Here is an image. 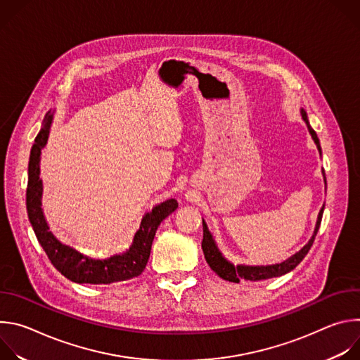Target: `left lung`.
I'll use <instances>...</instances> for the list:
<instances>
[{"mask_svg": "<svg viewBox=\"0 0 360 360\" xmlns=\"http://www.w3.org/2000/svg\"><path fill=\"white\" fill-rule=\"evenodd\" d=\"M302 114V118L303 121L306 122L307 125V129H309L319 152H321V143H319V139H318V135L316 132L314 131V128L311 127L309 121H307V115L306 112L302 110L300 111ZM323 210L325 207H322V210L319 211V215H318V222H316V226H315V232L312 235V238L309 239V242H307L299 252H296L293 256H290V258L282 264H278V265H272V266H233L231 262H228L222 253L219 252L211 232L208 231V226L207 224H205L202 221V225H203V239H202V250H203V255H205V259H207L208 265L211 266V269L222 279L228 281V282H235V283H239L240 281H250V282H256V281H264V279H269V278H276V276H282L288 272H290L292 269H295L300 262L302 259L306 256V253L309 252L311 246L314 245V240H315V236L319 231V226H321V222H322V215H323Z\"/></svg>", "mask_w": 360, "mask_h": 360, "instance_id": "left-lung-1", "label": "left lung"}]
</instances>
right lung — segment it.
I'll return each mask as SVG.
<instances>
[{
	"instance_id": "obj_1",
	"label": "right lung",
	"mask_w": 360,
	"mask_h": 360,
	"mask_svg": "<svg viewBox=\"0 0 360 360\" xmlns=\"http://www.w3.org/2000/svg\"><path fill=\"white\" fill-rule=\"evenodd\" d=\"M49 124L51 114H46L45 125L37 135L35 143L31 149L27 188L28 218L48 259L57 268L58 272L77 283L110 285L139 276L148 264L153 236H155L160 224L178 208L176 200L168 199L157 205L155 208H152L150 212L145 214L141 226L134 236V242L125 253L99 261L86 258V256L81 255L75 249L63 245L49 232L41 210L42 182L39 179V155L41 149L45 146L48 139Z\"/></svg>"
}]
</instances>
